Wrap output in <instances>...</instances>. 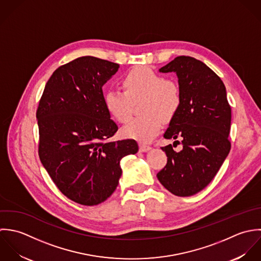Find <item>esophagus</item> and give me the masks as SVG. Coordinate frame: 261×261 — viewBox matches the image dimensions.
Masks as SVG:
<instances>
[{"instance_id": "esophagus-1", "label": "esophagus", "mask_w": 261, "mask_h": 261, "mask_svg": "<svg viewBox=\"0 0 261 261\" xmlns=\"http://www.w3.org/2000/svg\"><path fill=\"white\" fill-rule=\"evenodd\" d=\"M139 149L141 152H146L148 150L151 149V147L149 145H146V144H143V143H139Z\"/></svg>"}]
</instances>
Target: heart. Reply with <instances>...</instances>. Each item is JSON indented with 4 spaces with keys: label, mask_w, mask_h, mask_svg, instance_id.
<instances>
[{
    "label": "heart",
    "mask_w": 261,
    "mask_h": 261,
    "mask_svg": "<svg viewBox=\"0 0 261 261\" xmlns=\"http://www.w3.org/2000/svg\"><path fill=\"white\" fill-rule=\"evenodd\" d=\"M122 90H110L105 95V106L120 123L129 120L134 103L142 101L140 117L131 119L122 129L123 136L140 142H149L162 127V120L169 121L181 104L179 87L148 66L129 70L122 79Z\"/></svg>",
    "instance_id": "obj_1"
}]
</instances>
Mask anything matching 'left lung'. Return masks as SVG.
Returning a JSON list of instances; mask_svg holds the SVG:
<instances>
[{
  "mask_svg": "<svg viewBox=\"0 0 261 261\" xmlns=\"http://www.w3.org/2000/svg\"><path fill=\"white\" fill-rule=\"evenodd\" d=\"M159 71L178 79L181 104L163 137L180 138L182 149L161 147L167 162L157 178L171 194L190 197L208 186L229 154L231 107L223 82L201 60L177 56Z\"/></svg>",
  "mask_w": 261,
  "mask_h": 261,
  "instance_id": "1",
  "label": "left lung"
}]
</instances>
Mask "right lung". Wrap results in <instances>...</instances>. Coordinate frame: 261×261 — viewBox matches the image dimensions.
Masks as SVG:
<instances>
[{
	"instance_id": "right-lung-1",
	"label": "right lung",
	"mask_w": 261,
	"mask_h": 261,
	"mask_svg": "<svg viewBox=\"0 0 261 261\" xmlns=\"http://www.w3.org/2000/svg\"><path fill=\"white\" fill-rule=\"evenodd\" d=\"M119 67L94 56L63 64L46 83L37 108L40 161L58 190L84 206L106 201L118 186L121 159L138 151L134 139L109 140L118 126L102 88Z\"/></svg>"
}]
</instances>
